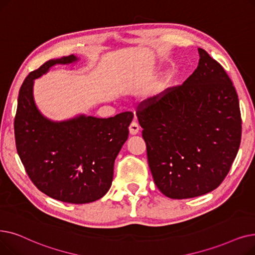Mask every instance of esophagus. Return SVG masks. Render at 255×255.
Masks as SVG:
<instances>
[{
    "instance_id": "esophagus-1",
    "label": "esophagus",
    "mask_w": 255,
    "mask_h": 255,
    "mask_svg": "<svg viewBox=\"0 0 255 255\" xmlns=\"http://www.w3.org/2000/svg\"><path fill=\"white\" fill-rule=\"evenodd\" d=\"M128 129H129V134H130L131 136H135V135H137L138 132H139L140 128H139V126H138L137 123H135V121H132V123H131L130 126H129V128H128Z\"/></svg>"
}]
</instances>
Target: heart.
<instances>
[{
	"label": "heart",
	"mask_w": 255,
	"mask_h": 255,
	"mask_svg": "<svg viewBox=\"0 0 255 255\" xmlns=\"http://www.w3.org/2000/svg\"><path fill=\"white\" fill-rule=\"evenodd\" d=\"M166 84H167V82L165 81V82H163L162 84H160L159 86L156 87V89H155V96H156V98H157V96H161L163 94V92H164V90L166 88Z\"/></svg>",
	"instance_id": "heart-1"
}]
</instances>
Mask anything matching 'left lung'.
I'll list each match as a JSON object with an SVG mask.
<instances>
[{
    "label": "left lung",
    "mask_w": 255,
    "mask_h": 255,
    "mask_svg": "<svg viewBox=\"0 0 255 255\" xmlns=\"http://www.w3.org/2000/svg\"><path fill=\"white\" fill-rule=\"evenodd\" d=\"M193 74L141 103L137 117L147 160L165 196L204 195L222 183L242 136L237 91L224 68L202 48Z\"/></svg>",
    "instance_id": "obj_1"
}]
</instances>
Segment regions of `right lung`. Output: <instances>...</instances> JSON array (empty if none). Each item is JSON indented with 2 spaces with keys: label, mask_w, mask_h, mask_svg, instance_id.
Segmentation results:
<instances>
[{
  "label": "right lung",
  "mask_w": 255,
  "mask_h": 255,
  "mask_svg": "<svg viewBox=\"0 0 255 255\" xmlns=\"http://www.w3.org/2000/svg\"><path fill=\"white\" fill-rule=\"evenodd\" d=\"M78 60L74 55L52 59L30 72L18 93L14 135L20 161L38 190L54 199L82 204L102 198L110 189L114 162L134 115L81 114L63 121L42 115L34 101V80L56 64Z\"/></svg>",
  "instance_id": "obj_1"
}]
</instances>
